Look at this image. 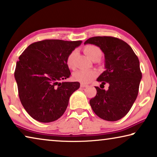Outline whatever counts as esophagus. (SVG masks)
<instances>
[{
    "instance_id": "esophagus-1",
    "label": "esophagus",
    "mask_w": 157,
    "mask_h": 157,
    "mask_svg": "<svg viewBox=\"0 0 157 157\" xmlns=\"http://www.w3.org/2000/svg\"><path fill=\"white\" fill-rule=\"evenodd\" d=\"M80 86L82 88H85V87H86V86H87V85H85V84L82 83L80 85Z\"/></svg>"
}]
</instances>
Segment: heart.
Masks as SVG:
<instances>
[{
  "mask_svg": "<svg viewBox=\"0 0 157 157\" xmlns=\"http://www.w3.org/2000/svg\"><path fill=\"white\" fill-rule=\"evenodd\" d=\"M84 51L91 60L94 59L97 57H101V51L98 46L94 45H86L84 48ZM76 55V51H72L69 53L66 58V64L70 69H73L74 58ZM98 72L94 70L90 71H77L72 74V79L75 81L79 82L82 84H86L92 80L97 76Z\"/></svg>",
  "mask_w": 157,
  "mask_h": 157,
  "instance_id": "b5f03b06",
  "label": "heart"
}]
</instances>
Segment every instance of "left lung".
<instances>
[{"label":"left lung","instance_id":"1","mask_svg":"<svg viewBox=\"0 0 157 157\" xmlns=\"http://www.w3.org/2000/svg\"><path fill=\"white\" fill-rule=\"evenodd\" d=\"M86 44L99 46L104 53L106 71L97 81L109 84L107 91L95 86L97 94L90 99V106L105 121L120 120L129 112L138 94L142 79L138 58L126 42L116 37L94 36Z\"/></svg>","mask_w":157,"mask_h":157}]
</instances>
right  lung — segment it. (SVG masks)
<instances>
[{
    "mask_svg": "<svg viewBox=\"0 0 157 157\" xmlns=\"http://www.w3.org/2000/svg\"><path fill=\"white\" fill-rule=\"evenodd\" d=\"M82 41L46 39L30 44L17 61L15 78L23 107L35 120L50 123L63 116L78 82H63L71 76L66 64L70 53Z\"/></svg>",
    "mask_w": 157,
    "mask_h": 157,
    "instance_id": "add662e5",
    "label": "right lung"
}]
</instances>
